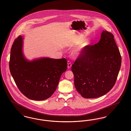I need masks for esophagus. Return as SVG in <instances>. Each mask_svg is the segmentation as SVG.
Returning <instances> with one entry per match:
<instances>
[{"label":"esophagus","mask_w":131,"mask_h":131,"mask_svg":"<svg viewBox=\"0 0 131 131\" xmlns=\"http://www.w3.org/2000/svg\"><path fill=\"white\" fill-rule=\"evenodd\" d=\"M67 64H68V68H70L71 67V65H72V64H71V61H68V62H67Z\"/></svg>","instance_id":"34e87169"}]
</instances>
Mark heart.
Masks as SVG:
<instances>
[{"label":"heart","instance_id":"b5f03b06","mask_svg":"<svg viewBox=\"0 0 131 131\" xmlns=\"http://www.w3.org/2000/svg\"><path fill=\"white\" fill-rule=\"evenodd\" d=\"M75 50H76V49H75Z\"/></svg>","mask_w":131,"mask_h":131}]
</instances>
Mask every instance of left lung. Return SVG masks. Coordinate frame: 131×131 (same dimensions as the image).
Masks as SVG:
<instances>
[{"mask_svg": "<svg viewBox=\"0 0 131 131\" xmlns=\"http://www.w3.org/2000/svg\"><path fill=\"white\" fill-rule=\"evenodd\" d=\"M20 35L12 45L9 61L11 74L21 93L31 100H46L56 90L61 75L67 69L65 58H43L27 61L22 52Z\"/></svg>", "mask_w": 131, "mask_h": 131, "instance_id": "1", "label": "left lung"}]
</instances>
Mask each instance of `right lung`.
I'll list each match as a JSON object with an SVG mask.
<instances>
[{
	"mask_svg": "<svg viewBox=\"0 0 131 131\" xmlns=\"http://www.w3.org/2000/svg\"><path fill=\"white\" fill-rule=\"evenodd\" d=\"M112 33L103 31L100 41L82 50L72 66L77 91L85 98H95L108 92L116 81L121 57Z\"/></svg>",
	"mask_w": 131,
	"mask_h": 131,
	"instance_id": "obj_1",
	"label": "right lung"
}]
</instances>
